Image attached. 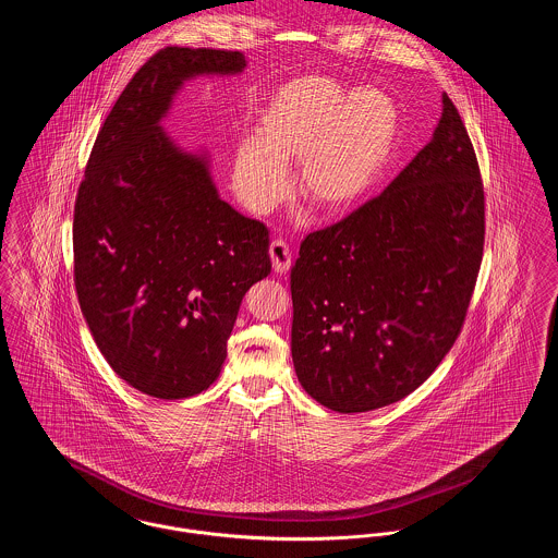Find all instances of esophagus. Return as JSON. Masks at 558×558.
I'll use <instances>...</instances> for the list:
<instances>
[{"instance_id":"1","label":"esophagus","mask_w":558,"mask_h":558,"mask_svg":"<svg viewBox=\"0 0 558 558\" xmlns=\"http://www.w3.org/2000/svg\"><path fill=\"white\" fill-rule=\"evenodd\" d=\"M269 257H271V265L276 274H287L291 267V248L284 240H274L269 244Z\"/></svg>"}]
</instances>
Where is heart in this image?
I'll return each mask as SVG.
<instances>
[{
  "label": "heart",
  "mask_w": 558,
  "mask_h": 558,
  "mask_svg": "<svg viewBox=\"0 0 558 558\" xmlns=\"http://www.w3.org/2000/svg\"><path fill=\"white\" fill-rule=\"evenodd\" d=\"M397 129V106L383 88L348 95L331 78H298L260 112L257 140L238 146L233 189L248 210L267 215L291 191L287 166L300 161L301 195L325 213H342L385 170Z\"/></svg>",
  "instance_id": "heart-1"
}]
</instances>
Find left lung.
Listing matches in <instances>:
<instances>
[{
  "mask_svg": "<svg viewBox=\"0 0 558 558\" xmlns=\"http://www.w3.org/2000/svg\"><path fill=\"white\" fill-rule=\"evenodd\" d=\"M385 191L310 233L291 269V352L305 392L356 414L423 385L457 342L484 251V186L450 97Z\"/></svg>",
  "mask_w": 558,
  "mask_h": 558,
  "instance_id": "obj_1",
  "label": "left lung"
}]
</instances>
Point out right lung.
<instances>
[{
  "mask_svg": "<svg viewBox=\"0 0 558 558\" xmlns=\"http://www.w3.org/2000/svg\"><path fill=\"white\" fill-rule=\"evenodd\" d=\"M238 50L168 46L129 81L93 144L74 206V284L108 365L144 395L215 383L240 303L271 271L269 231L218 197L210 157L161 128L195 76L240 74Z\"/></svg>",
  "mask_w": 558,
  "mask_h": 558,
  "instance_id": "1",
  "label": "right lung"
}]
</instances>
